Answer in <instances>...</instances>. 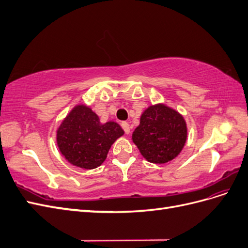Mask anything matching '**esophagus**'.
<instances>
[{
	"instance_id": "34e87169",
	"label": "esophagus",
	"mask_w": 248,
	"mask_h": 248,
	"mask_svg": "<svg viewBox=\"0 0 248 248\" xmlns=\"http://www.w3.org/2000/svg\"><path fill=\"white\" fill-rule=\"evenodd\" d=\"M121 126H122V128L124 129L126 134H129L130 133V125L128 123H127V122H122Z\"/></svg>"
}]
</instances>
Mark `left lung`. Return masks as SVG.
I'll list each match as a JSON object with an SVG mask.
<instances>
[{"instance_id": "left-lung-1", "label": "left lung", "mask_w": 248, "mask_h": 248, "mask_svg": "<svg viewBox=\"0 0 248 248\" xmlns=\"http://www.w3.org/2000/svg\"><path fill=\"white\" fill-rule=\"evenodd\" d=\"M187 140V126L181 114L163 103L150 106L140 116L132 141L149 162L167 163L180 154Z\"/></svg>"}]
</instances>
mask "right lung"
<instances>
[{"label":"right lung","instance_id":"obj_1","mask_svg":"<svg viewBox=\"0 0 248 248\" xmlns=\"http://www.w3.org/2000/svg\"><path fill=\"white\" fill-rule=\"evenodd\" d=\"M124 134L118 123H101L85 104L74 107L57 130V144L64 158L73 166L93 170L106 160L111 145Z\"/></svg>","mask_w":248,"mask_h":248}]
</instances>
